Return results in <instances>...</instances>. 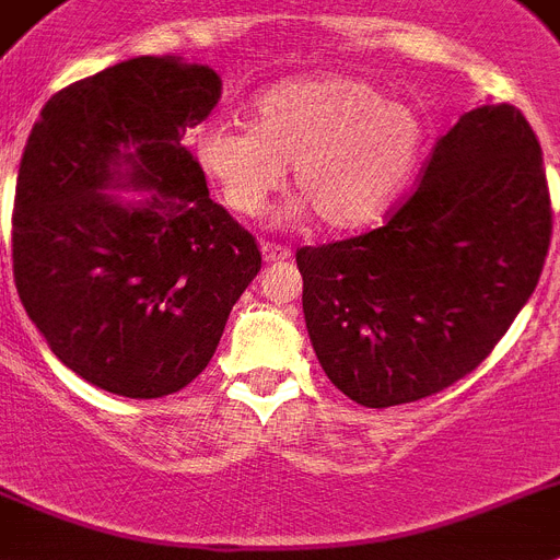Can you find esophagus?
<instances>
[{"label":"esophagus","mask_w":560,"mask_h":560,"mask_svg":"<svg viewBox=\"0 0 560 560\" xmlns=\"http://www.w3.org/2000/svg\"><path fill=\"white\" fill-rule=\"evenodd\" d=\"M260 252H262V260H266V262H283V260H289V257H291L289 246L271 243V240H262Z\"/></svg>","instance_id":"34e87169"}]
</instances>
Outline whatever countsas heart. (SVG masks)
Segmentation results:
<instances>
[{"label":"heart","mask_w":560,"mask_h":560,"mask_svg":"<svg viewBox=\"0 0 560 560\" xmlns=\"http://www.w3.org/2000/svg\"><path fill=\"white\" fill-rule=\"evenodd\" d=\"M423 125L366 80L314 73L269 88L252 125L214 122L194 148L231 211L260 214L294 165V194L326 229H360L386 211L415 168Z\"/></svg>","instance_id":"1"}]
</instances>
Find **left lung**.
Listing matches in <instances>:
<instances>
[{
    "mask_svg": "<svg viewBox=\"0 0 560 560\" xmlns=\"http://www.w3.org/2000/svg\"><path fill=\"white\" fill-rule=\"evenodd\" d=\"M552 200L533 125L483 105L435 142L386 223L298 248L323 372L369 409L438 395L480 366L538 285Z\"/></svg>",
    "mask_w": 560,
    "mask_h": 560,
    "instance_id": "1",
    "label": "left lung"
}]
</instances>
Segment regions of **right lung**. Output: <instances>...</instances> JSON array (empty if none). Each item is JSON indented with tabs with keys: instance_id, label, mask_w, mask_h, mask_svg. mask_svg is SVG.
<instances>
[{
	"instance_id": "right-lung-1",
	"label": "right lung",
	"mask_w": 560,
	"mask_h": 560,
	"mask_svg": "<svg viewBox=\"0 0 560 560\" xmlns=\"http://www.w3.org/2000/svg\"><path fill=\"white\" fill-rule=\"evenodd\" d=\"M217 100L220 77L206 65L128 59L50 96L22 151V306L65 366L114 395L188 386L262 266L254 234L208 197L183 145ZM122 182L152 197L131 207L102 191Z\"/></svg>"
}]
</instances>
